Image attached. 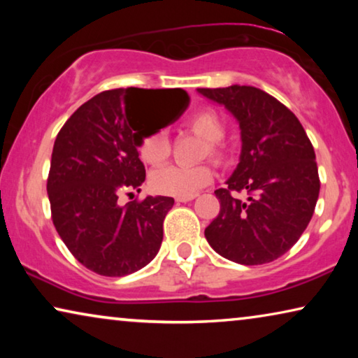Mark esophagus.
<instances>
[{
	"mask_svg": "<svg viewBox=\"0 0 358 358\" xmlns=\"http://www.w3.org/2000/svg\"><path fill=\"white\" fill-rule=\"evenodd\" d=\"M195 195H189V197H178L176 199V202H190V200H194Z\"/></svg>",
	"mask_w": 358,
	"mask_h": 358,
	"instance_id": "1",
	"label": "esophagus"
}]
</instances>
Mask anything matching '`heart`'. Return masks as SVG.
I'll return each mask as SVG.
<instances>
[{
    "label": "heart",
    "mask_w": 358,
    "mask_h": 358,
    "mask_svg": "<svg viewBox=\"0 0 358 358\" xmlns=\"http://www.w3.org/2000/svg\"><path fill=\"white\" fill-rule=\"evenodd\" d=\"M189 130L205 140L200 158H208L222 164L227 158L222 138L224 136V124L213 109L199 110L187 120ZM140 158L150 166H161L171 156V140L166 130H155L145 135L138 146ZM213 178L208 164L199 166H166L151 174L150 184L153 190L174 197H189L205 187Z\"/></svg>",
    "instance_id": "obj_1"
}]
</instances>
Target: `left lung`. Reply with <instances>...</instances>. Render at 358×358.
<instances>
[{
    "label": "left lung",
    "instance_id": "1",
    "mask_svg": "<svg viewBox=\"0 0 358 358\" xmlns=\"http://www.w3.org/2000/svg\"><path fill=\"white\" fill-rule=\"evenodd\" d=\"M241 127V159L228 187L215 190L217 218L205 238L220 256L259 266L283 256L305 231L320 195L316 155L296 115L254 86L200 87ZM246 192L248 201L236 194Z\"/></svg>",
    "mask_w": 358,
    "mask_h": 358
}]
</instances>
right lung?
Wrapping results in <instances>:
<instances>
[{
  "label": "right lung",
  "instance_id": "right-lung-1",
  "mask_svg": "<svg viewBox=\"0 0 358 358\" xmlns=\"http://www.w3.org/2000/svg\"><path fill=\"white\" fill-rule=\"evenodd\" d=\"M179 101L184 90L119 87L85 102L58 131L47 192L57 233L78 262L106 277H124L153 261L173 197H146L122 205L120 194L145 182L138 146L159 101ZM129 195V194H127Z\"/></svg>",
  "mask_w": 358,
  "mask_h": 358
}]
</instances>
